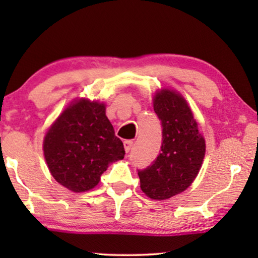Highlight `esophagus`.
<instances>
[{
  "label": "esophagus",
  "instance_id": "34e87169",
  "mask_svg": "<svg viewBox=\"0 0 258 258\" xmlns=\"http://www.w3.org/2000/svg\"><path fill=\"white\" fill-rule=\"evenodd\" d=\"M123 144H124V150H125V153L128 154L129 151H130V149H132V147H133V141H130V140L124 141V142H123Z\"/></svg>",
  "mask_w": 258,
  "mask_h": 258
}]
</instances>
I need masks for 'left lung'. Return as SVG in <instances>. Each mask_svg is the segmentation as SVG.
<instances>
[{
    "mask_svg": "<svg viewBox=\"0 0 258 258\" xmlns=\"http://www.w3.org/2000/svg\"><path fill=\"white\" fill-rule=\"evenodd\" d=\"M154 110L162 122V153L150 167L139 171L141 190L151 200L164 201L189 188L206 156V140L183 95L161 88Z\"/></svg>",
    "mask_w": 258,
    "mask_h": 258,
    "instance_id": "1",
    "label": "left lung"
}]
</instances>
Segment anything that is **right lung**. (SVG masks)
Wrapping results in <instances>:
<instances>
[{
  "label": "right lung",
  "instance_id": "right-lung-1",
  "mask_svg": "<svg viewBox=\"0 0 258 258\" xmlns=\"http://www.w3.org/2000/svg\"><path fill=\"white\" fill-rule=\"evenodd\" d=\"M122 141L105 115V103L87 97L73 100L51 123L43 155L55 181L73 192L98 184L109 165L124 157Z\"/></svg>",
  "mask_w": 258,
  "mask_h": 258
}]
</instances>
